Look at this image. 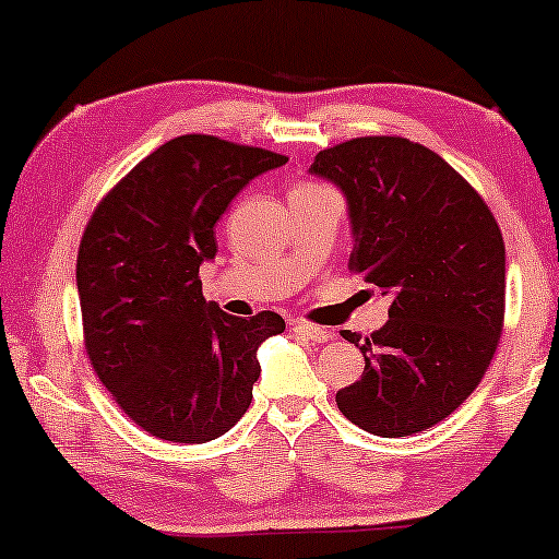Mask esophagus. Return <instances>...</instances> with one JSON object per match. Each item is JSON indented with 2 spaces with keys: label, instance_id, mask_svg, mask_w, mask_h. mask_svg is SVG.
I'll use <instances>...</instances> for the list:
<instances>
[{
  "label": "esophagus",
  "instance_id": "obj_1",
  "mask_svg": "<svg viewBox=\"0 0 559 559\" xmlns=\"http://www.w3.org/2000/svg\"><path fill=\"white\" fill-rule=\"evenodd\" d=\"M293 331L305 335V338L312 341V343H325V341H331V333H328L325 328L312 325V323H308V320H293Z\"/></svg>",
  "mask_w": 559,
  "mask_h": 559
}]
</instances>
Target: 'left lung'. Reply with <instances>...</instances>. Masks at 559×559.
Returning <instances> with one entry per match:
<instances>
[{"mask_svg":"<svg viewBox=\"0 0 559 559\" xmlns=\"http://www.w3.org/2000/svg\"><path fill=\"white\" fill-rule=\"evenodd\" d=\"M310 173L348 201V270L392 297L384 328L343 333L366 358L335 404L381 438L438 425L480 384L503 331L507 251L478 190L438 152L404 136L320 150Z\"/></svg>","mask_w":559,"mask_h":559,"instance_id":"left-lung-1","label":"left lung"}]
</instances>
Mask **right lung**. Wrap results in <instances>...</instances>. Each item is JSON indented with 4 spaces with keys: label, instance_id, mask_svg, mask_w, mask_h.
Here are the masks:
<instances>
[{
    "label": "right lung",
    "instance_id": "1",
    "mask_svg": "<svg viewBox=\"0 0 559 559\" xmlns=\"http://www.w3.org/2000/svg\"><path fill=\"white\" fill-rule=\"evenodd\" d=\"M272 150L182 134L134 165L91 213L75 262L83 346L119 409L167 442H209L251 404L257 348L277 312L234 318L198 277L216 257V221Z\"/></svg>",
    "mask_w": 559,
    "mask_h": 559
}]
</instances>
